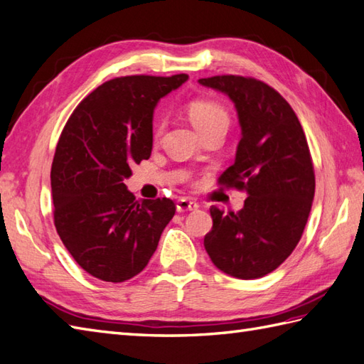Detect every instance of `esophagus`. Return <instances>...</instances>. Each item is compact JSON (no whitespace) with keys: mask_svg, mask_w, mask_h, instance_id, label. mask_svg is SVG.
<instances>
[{"mask_svg":"<svg viewBox=\"0 0 364 364\" xmlns=\"http://www.w3.org/2000/svg\"><path fill=\"white\" fill-rule=\"evenodd\" d=\"M198 208V203L191 198H180L176 202V211L178 213H188V211H196Z\"/></svg>","mask_w":364,"mask_h":364,"instance_id":"1","label":"esophagus"}]
</instances>
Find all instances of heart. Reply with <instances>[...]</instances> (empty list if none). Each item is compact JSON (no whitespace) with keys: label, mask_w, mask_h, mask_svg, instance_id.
<instances>
[{"label":"heart","mask_w":364,"mask_h":364,"mask_svg":"<svg viewBox=\"0 0 364 364\" xmlns=\"http://www.w3.org/2000/svg\"><path fill=\"white\" fill-rule=\"evenodd\" d=\"M188 115L200 134L206 133L213 128H227L230 123V117L225 107L218 102L206 98H198L188 105ZM159 133V128L156 134Z\"/></svg>","instance_id":"heart-1"}]
</instances>
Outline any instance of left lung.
Wrapping results in <instances>:
<instances>
[{"label": "left lung", "instance_id": "1", "mask_svg": "<svg viewBox=\"0 0 364 364\" xmlns=\"http://www.w3.org/2000/svg\"><path fill=\"white\" fill-rule=\"evenodd\" d=\"M198 82L235 103L242 137L219 184L249 196L237 213L211 208L203 244L222 272L253 280L280 266L304 233L316 186L310 149L296 112L266 82L237 75Z\"/></svg>", "mask_w": 364, "mask_h": 364}]
</instances>
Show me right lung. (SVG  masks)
<instances>
[{
	"instance_id": "add662e5",
	"label": "right lung",
	"mask_w": 364,
	"mask_h": 364,
	"mask_svg": "<svg viewBox=\"0 0 364 364\" xmlns=\"http://www.w3.org/2000/svg\"><path fill=\"white\" fill-rule=\"evenodd\" d=\"M188 75H133L106 81L76 106L51 166L54 227L92 277L120 283L149 264L175 214L170 198L136 200L123 180L149 159L153 111Z\"/></svg>"
}]
</instances>
